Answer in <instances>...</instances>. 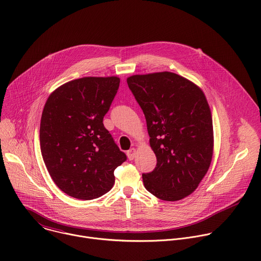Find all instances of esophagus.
I'll use <instances>...</instances> for the list:
<instances>
[{
    "instance_id": "34e87169",
    "label": "esophagus",
    "mask_w": 261,
    "mask_h": 261,
    "mask_svg": "<svg viewBox=\"0 0 261 261\" xmlns=\"http://www.w3.org/2000/svg\"><path fill=\"white\" fill-rule=\"evenodd\" d=\"M135 155H136V148H134V147L130 148V150L127 152V156H128L129 160H133Z\"/></svg>"
}]
</instances>
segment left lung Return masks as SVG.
Here are the masks:
<instances>
[{
  "mask_svg": "<svg viewBox=\"0 0 261 261\" xmlns=\"http://www.w3.org/2000/svg\"><path fill=\"white\" fill-rule=\"evenodd\" d=\"M127 84L141 107L157 157L143 173L145 189L166 201L190 195L207 172L214 151L211 109L202 90L172 72L132 75Z\"/></svg>",
  "mask_w": 261,
  "mask_h": 261,
  "instance_id": "1",
  "label": "left lung"
}]
</instances>
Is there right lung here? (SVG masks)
<instances>
[{"label":"right lung","mask_w":261,"mask_h":261,"mask_svg":"<svg viewBox=\"0 0 261 261\" xmlns=\"http://www.w3.org/2000/svg\"><path fill=\"white\" fill-rule=\"evenodd\" d=\"M120 79L83 77L48 97L40 123V147L58 187L71 197L91 200L115 184V169L127 160L103 125Z\"/></svg>","instance_id":"1"}]
</instances>
